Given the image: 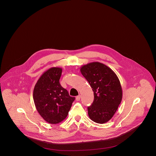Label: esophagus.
<instances>
[{
    "mask_svg": "<svg viewBox=\"0 0 156 156\" xmlns=\"http://www.w3.org/2000/svg\"><path fill=\"white\" fill-rule=\"evenodd\" d=\"M80 99H81V96H80V95H78V96H77V97H76V100L77 101H79L80 100Z\"/></svg>",
    "mask_w": 156,
    "mask_h": 156,
    "instance_id": "34e87169",
    "label": "esophagus"
}]
</instances>
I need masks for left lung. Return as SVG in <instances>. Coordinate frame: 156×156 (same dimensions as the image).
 Returning a JSON list of instances; mask_svg holds the SVG:
<instances>
[{"mask_svg":"<svg viewBox=\"0 0 156 156\" xmlns=\"http://www.w3.org/2000/svg\"><path fill=\"white\" fill-rule=\"evenodd\" d=\"M82 75L89 82L94 95L88 107L89 118L103 124L111 119L122 99V89L116 74L109 67L99 62L82 66Z\"/></svg>","mask_w":156,"mask_h":156,"instance_id":"1","label":"left lung"}]
</instances>
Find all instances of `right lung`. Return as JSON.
<instances>
[{
    "instance_id": "add662e5",
    "label": "right lung",
    "mask_w": 156,
    "mask_h": 156,
    "mask_svg": "<svg viewBox=\"0 0 156 156\" xmlns=\"http://www.w3.org/2000/svg\"><path fill=\"white\" fill-rule=\"evenodd\" d=\"M62 68L52 67L41 75L34 87L33 99L37 111L47 122L57 124L68 116L75 97L63 88L59 79Z\"/></svg>"
}]
</instances>
